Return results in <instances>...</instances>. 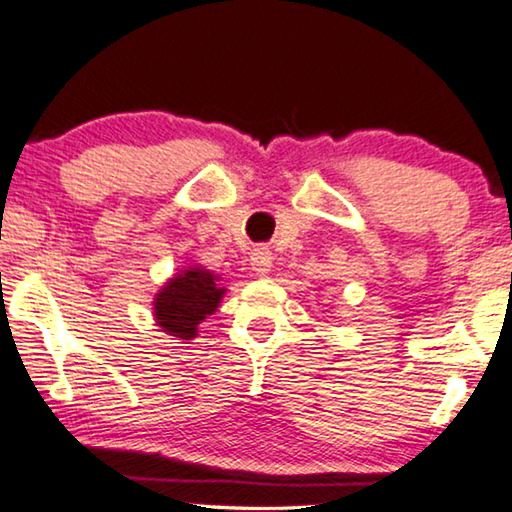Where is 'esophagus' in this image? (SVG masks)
<instances>
[{
  "instance_id": "34e87169",
  "label": "esophagus",
  "mask_w": 512,
  "mask_h": 512,
  "mask_svg": "<svg viewBox=\"0 0 512 512\" xmlns=\"http://www.w3.org/2000/svg\"><path fill=\"white\" fill-rule=\"evenodd\" d=\"M251 270L258 272V274H267L272 267V251L267 247H256L251 251Z\"/></svg>"
}]
</instances>
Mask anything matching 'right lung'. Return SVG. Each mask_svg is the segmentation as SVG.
<instances>
[{
    "label": "right lung",
    "instance_id": "right-lung-1",
    "mask_svg": "<svg viewBox=\"0 0 512 512\" xmlns=\"http://www.w3.org/2000/svg\"><path fill=\"white\" fill-rule=\"evenodd\" d=\"M217 277L208 270H185L171 279L155 297V318L162 332L171 336L190 338L196 336V325L210 316L222 300L224 288L217 286Z\"/></svg>",
    "mask_w": 512,
    "mask_h": 512
}]
</instances>
